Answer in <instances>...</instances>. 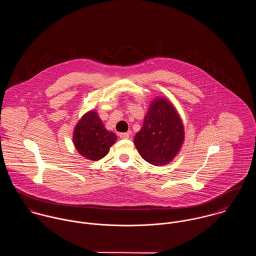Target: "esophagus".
Returning <instances> with one entry per match:
<instances>
[{
  "label": "esophagus",
  "mask_w": 256,
  "mask_h": 256,
  "mask_svg": "<svg viewBox=\"0 0 256 256\" xmlns=\"http://www.w3.org/2000/svg\"><path fill=\"white\" fill-rule=\"evenodd\" d=\"M119 136L121 139H129V133H120Z\"/></svg>",
  "instance_id": "34e87169"
}]
</instances>
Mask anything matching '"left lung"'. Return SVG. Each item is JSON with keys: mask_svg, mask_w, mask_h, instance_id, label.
<instances>
[{"mask_svg": "<svg viewBox=\"0 0 256 256\" xmlns=\"http://www.w3.org/2000/svg\"><path fill=\"white\" fill-rule=\"evenodd\" d=\"M184 142V125L174 104L156 98L150 104L143 127L134 137L141 156L150 164L164 166L178 154Z\"/></svg>", "mask_w": 256, "mask_h": 256, "instance_id": "8db88e82", "label": "left lung"}]
</instances>
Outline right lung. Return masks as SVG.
<instances>
[{
    "label": "right lung",
    "mask_w": 256,
    "mask_h": 256,
    "mask_svg": "<svg viewBox=\"0 0 256 256\" xmlns=\"http://www.w3.org/2000/svg\"><path fill=\"white\" fill-rule=\"evenodd\" d=\"M116 140L117 136L104 127L96 110L84 113L74 129V146L90 160L96 162L106 156Z\"/></svg>",
    "instance_id": "obj_1"
}]
</instances>
